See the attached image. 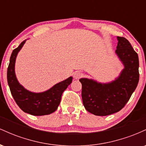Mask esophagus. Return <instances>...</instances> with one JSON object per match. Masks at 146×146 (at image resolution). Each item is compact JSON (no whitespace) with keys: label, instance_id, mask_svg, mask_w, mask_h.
I'll use <instances>...</instances> for the list:
<instances>
[{"label":"esophagus","instance_id":"obj_1","mask_svg":"<svg viewBox=\"0 0 146 146\" xmlns=\"http://www.w3.org/2000/svg\"><path fill=\"white\" fill-rule=\"evenodd\" d=\"M83 76V73L80 71H75L73 73V77L75 79H79Z\"/></svg>","mask_w":146,"mask_h":146}]
</instances>
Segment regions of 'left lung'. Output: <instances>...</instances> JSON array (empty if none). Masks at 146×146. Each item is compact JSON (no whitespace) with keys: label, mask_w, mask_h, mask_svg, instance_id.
<instances>
[{"label":"left lung","mask_w":146,"mask_h":146,"mask_svg":"<svg viewBox=\"0 0 146 146\" xmlns=\"http://www.w3.org/2000/svg\"><path fill=\"white\" fill-rule=\"evenodd\" d=\"M115 53L124 68L116 80L109 83H99L81 78L82 98L87 111L98 116H106L121 110L135 90L139 80L138 54L123 37L117 36Z\"/></svg>","instance_id":"left-lung-1"}]
</instances>
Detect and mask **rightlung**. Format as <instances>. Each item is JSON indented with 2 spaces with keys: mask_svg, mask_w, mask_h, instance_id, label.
Returning a JSON list of instances; mask_svg holds the SVG:
<instances>
[{
  "mask_svg": "<svg viewBox=\"0 0 146 146\" xmlns=\"http://www.w3.org/2000/svg\"><path fill=\"white\" fill-rule=\"evenodd\" d=\"M24 40L15 48L10 57L7 68V82L15 102L25 113L35 116L49 115L55 112L60 105L62 95L72 82L73 78L56 84L52 88L42 93H33L21 85L15 74V62L18 53L25 43Z\"/></svg>",
  "mask_w": 146,
  "mask_h": 146,
  "instance_id": "add662e5",
  "label": "right lung"
}]
</instances>
